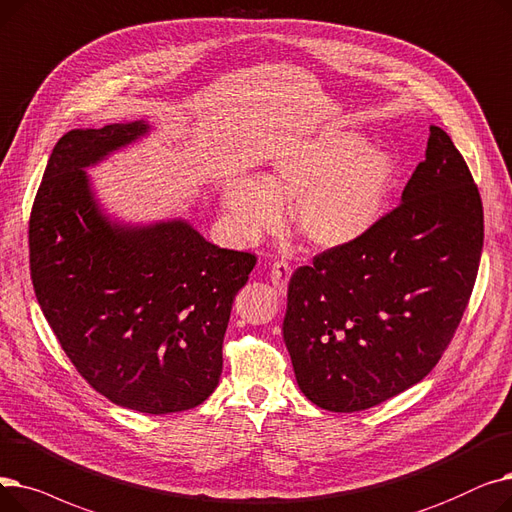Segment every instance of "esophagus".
Here are the masks:
<instances>
[{
  "mask_svg": "<svg viewBox=\"0 0 512 512\" xmlns=\"http://www.w3.org/2000/svg\"><path fill=\"white\" fill-rule=\"evenodd\" d=\"M289 277H291V266L285 260H277L271 266V281H273V285H275L279 294H285V291H287Z\"/></svg>",
  "mask_w": 512,
  "mask_h": 512,
  "instance_id": "1",
  "label": "esophagus"
}]
</instances>
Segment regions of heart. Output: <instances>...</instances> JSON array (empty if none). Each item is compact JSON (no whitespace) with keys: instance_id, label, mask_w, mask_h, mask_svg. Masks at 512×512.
Returning <instances> with one entry per match:
<instances>
[{"instance_id":"b5f03b06","label":"heart","mask_w":512,"mask_h":512,"mask_svg":"<svg viewBox=\"0 0 512 512\" xmlns=\"http://www.w3.org/2000/svg\"><path fill=\"white\" fill-rule=\"evenodd\" d=\"M396 175L392 154L360 133L331 131L281 152L260 179L229 177L221 185V202L233 229L246 239L273 229L283 204L296 202L300 235L314 248L335 250L375 229Z\"/></svg>"}]
</instances>
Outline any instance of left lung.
Returning <instances> with one entry per match:
<instances>
[{
	"instance_id": "left-lung-1",
	"label": "left lung",
	"mask_w": 512,
	"mask_h": 512,
	"mask_svg": "<svg viewBox=\"0 0 512 512\" xmlns=\"http://www.w3.org/2000/svg\"><path fill=\"white\" fill-rule=\"evenodd\" d=\"M481 248L479 189L448 133L431 125L400 206L291 275L283 339L302 394L358 412L419 383L469 304Z\"/></svg>"
}]
</instances>
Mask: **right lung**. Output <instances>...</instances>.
<instances>
[{"label": "right lung", "mask_w": 512, "mask_h": 512, "mask_svg": "<svg viewBox=\"0 0 512 512\" xmlns=\"http://www.w3.org/2000/svg\"><path fill=\"white\" fill-rule=\"evenodd\" d=\"M150 133L145 120L72 129L47 160L29 223L37 302L83 379L148 415L196 408L223 373V339L256 256L183 218L112 221L87 170Z\"/></svg>", "instance_id": "obj_1"}]
</instances>
